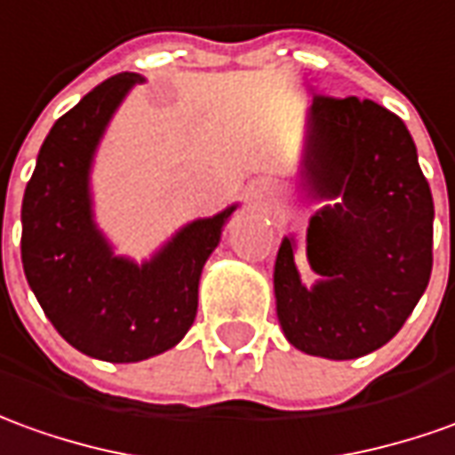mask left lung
Instances as JSON below:
<instances>
[{"instance_id":"left-lung-1","label":"left lung","mask_w":455,"mask_h":455,"mask_svg":"<svg viewBox=\"0 0 455 455\" xmlns=\"http://www.w3.org/2000/svg\"><path fill=\"white\" fill-rule=\"evenodd\" d=\"M303 187L323 202L307 224L305 285L293 234L273 268L285 339L313 357L357 360L387 345L431 278L434 199L402 117L374 100L315 95Z\"/></svg>"}]
</instances>
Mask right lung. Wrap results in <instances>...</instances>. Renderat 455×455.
I'll use <instances>...</instances> for the list:
<instances>
[{"mask_svg": "<svg viewBox=\"0 0 455 455\" xmlns=\"http://www.w3.org/2000/svg\"><path fill=\"white\" fill-rule=\"evenodd\" d=\"M138 84L140 73L113 76L56 120L21 202L31 291L68 345L103 362L150 360L187 335L202 268L238 209L184 224L140 263L117 256L95 224L91 172L110 120Z\"/></svg>", "mask_w": 455, "mask_h": 455, "instance_id": "1", "label": "right lung"}]
</instances>
